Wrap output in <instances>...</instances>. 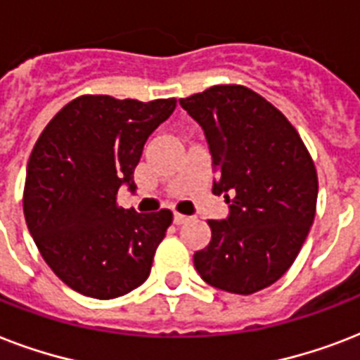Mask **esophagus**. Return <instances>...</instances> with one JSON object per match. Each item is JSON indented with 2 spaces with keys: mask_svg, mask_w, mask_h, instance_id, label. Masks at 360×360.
<instances>
[{
  "mask_svg": "<svg viewBox=\"0 0 360 360\" xmlns=\"http://www.w3.org/2000/svg\"><path fill=\"white\" fill-rule=\"evenodd\" d=\"M188 220H191V217H186V214H181V213H175V214H174V222H175V224H177V226L186 224Z\"/></svg>",
  "mask_w": 360,
  "mask_h": 360,
  "instance_id": "1",
  "label": "esophagus"
}]
</instances>
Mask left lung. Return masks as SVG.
<instances>
[{"instance_id": "1", "label": "left lung", "mask_w": 360, "mask_h": 360, "mask_svg": "<svg viewBox=\"0 0 360 360\" xmlns=\"http://www.w3.org/2000/svg\"><path fill=\"white\" fill-rule=\"evenodd\" d=\"M179 104L205 132L217 181L230 203L209 220L211 243L194 267L219 290L250 295L295 262L316 217L318 174L295 127L245 86H213Z\"/></svg>"}]
</instances>
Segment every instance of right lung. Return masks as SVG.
I'll return each mask as SVG.
<instances>
[{
    "mask_svg": "<svg viewBox=\"0 0 360 360\" xmlns=\"http://www.w3.org/2000/svg\"><path fill=\"white\" fill-rule=\"evenodd\" d=\"M175 104L82 95L53 115L31 151L25 222L44 262L82 295L115 299L151 273L174 214L123 209L117 192L121 185L136 188L147 138Z\"/></svg>",
    "mask_w": 360,
    "mask_h": 360,
    "instance_id": "1",
    "label": "right lung"
}]
</instances>
